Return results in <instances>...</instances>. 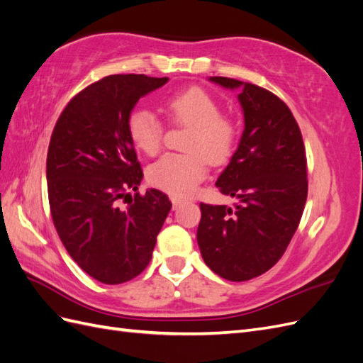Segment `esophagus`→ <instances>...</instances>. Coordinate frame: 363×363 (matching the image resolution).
Masks as SVG:
<instances>
[{"instance_id":"1","label":"esophagus","mask_w":363,"mask_h":363,"mask_svg":"<svg viewBox=\"0 0 363 363\" xmlns=\"http://www.w3.org/2000/svg\"><path fill=\"white\" fill-rule=\"evenodd\" d=\"M171 203H172V207L177 208L183 201L180 199H175V196H171Z\"/></svg>"}]
</instances>
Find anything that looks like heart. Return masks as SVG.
Listing matches in <instances>:
<instances>
[{"instance_id": "obj_1", "label": "heart", "mask_w": 363, "mask_h": 363, "mask_svg": "<svg viewBox=\"0 0 363 363\" xmlns=\"http://www.w3.org/2000/svg\"><path fill=\"white\" fill-rule=\"evenodd\" d=\"M174 124L189 128L184 151L188 155H167L151 164L148 182L172 196H189L206 179L207 163L221 164L232 156L236 125L221 115V106L203 87L171 96L164 106ZM127 131L133 145L145 155H156L162 145L163 124L145 107H136L127 118Z\"/></svg>"}]
</instances>
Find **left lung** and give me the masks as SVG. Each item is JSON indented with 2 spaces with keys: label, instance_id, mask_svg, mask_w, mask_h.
Returning <instances> with one entry per match:
<instances>
[{
  "label": "left lung",
  "instance_id": "left-lung-1",
  "mask_svg": "<svg viewBox=\"0 0 363 363\" xmlns=\"http://www.w3.org/2000/svg\"><path fill=\"white\" fill-rule=\"evenodd\" d=\"M211 82L239 91L244 131L216 186L239 200L200 204L196 240L206 265L230 281H245L271 269L286 251L307 199L306 151L298 124L279 96L227 77Z\"/></svg>",
  "mask_w": 363,
  "mask_h": 363
}]
</instances>
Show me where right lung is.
Wrapping results in <instances>:
<instances>
[{"mask_svg": "<svg viewBox=\"0 0 363 363\" xmlns=\"http://www.w3.org/2000/svg\"><path fill=\"white\" fill-rule=\"evenodd\" d=\"M168 80L104 77L72 98L51 135L47 182L54 227L77 265L106 284L128 281L147 268L171 211L157 189L139 195L144 172L127 131L139 98ZM130 190L137 194L127 202Z\"/></svg>", "mask_w": 363, "mask_h": 363, "instance_id": "right-lung-1", "label": "right lung"}]
</instances>
